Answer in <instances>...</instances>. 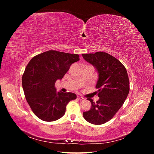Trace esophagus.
Returning <instances> with one entry per match:
<instances>
[{
	"mask_svg": "<svg viewBox=\"0 0 154 154\" xmlns=\"http://www.w3.org/2000/svg\"><path fill=\"white\" fill-rule=\"evenodd\" d=\"M77 98H78V100H84V97H83L80 96H77Z\"/></svg>",
	"mask_w": 154,
	"mask_h": 154,
	"instance_id": "esophagus-1",
	"label": "esophagus"
}]
</instances>
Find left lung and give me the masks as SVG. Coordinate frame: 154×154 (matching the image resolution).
<instances>
[{
    "label": "left lung",
    "instance_id": "obj_1",
    "mask_svg": "<svg viewBox=\"0 0 154 154\" xmlns=\"http://www.w3.org/2000/svg\"><path fill=\"white\" fill-rule=\"evenodd\" d=\"M82 57L98 73L96 87L100 97L96 103L87 99L91 108L83 113V118L90 123L102 125L114 117L127 99L130 90L127 71L118 59L105 52L83 54Z\"/></svg>",
    "mask_w": 154,
    "mask_h": 154
}]
</instances>
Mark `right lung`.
<instances>
[{
	"instance_id": "1",
	"label": "right lung",
	"mask_w": 154,
	"mask_h": 154,
	"mask_svg": "<svg viewBox=\"0 0 154 154\" xmlns=\"http://www.w3.org/2000/svg\"><path fill=\"white\" fill-rule=\"evenodd\" d=\"M79 55L50 50L32 58L23 74L22 83L26 99L33 113L45 122H54L66 112L69 102L76 98L72 92H57L62 80Z\"/></svg>"
}]
</instances>
